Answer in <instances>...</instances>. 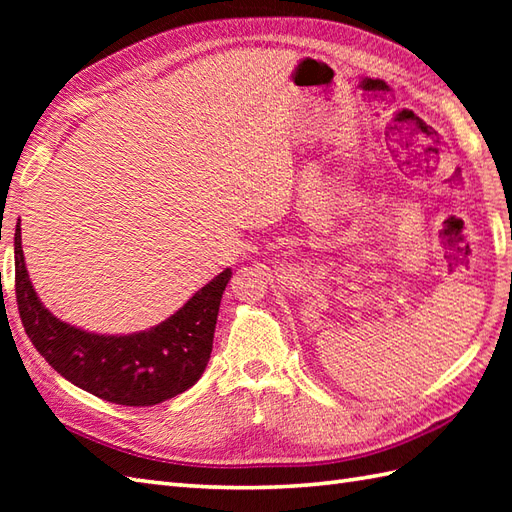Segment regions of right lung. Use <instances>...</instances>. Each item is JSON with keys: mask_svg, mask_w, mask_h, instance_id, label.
Instances as JSON below:
<instances>
[{"mask_svg": "<svg viewBox=\"0 0 512 512\" xmlns=\"http://www.w3.org/2000/svg\"><path fill=\"white\" fill-rule=\"evenodd\" d=\"M224 268L169 319L134 334H96L54 317L32 288L15 228V292L19 317L37 352L90 394L127 407H151L198 383L213 350L224 288Z\"/></svg>", "mask_w": 512, "mask_h": 512, "instance_id": "1", "label": "right lung"}]
</instances>
